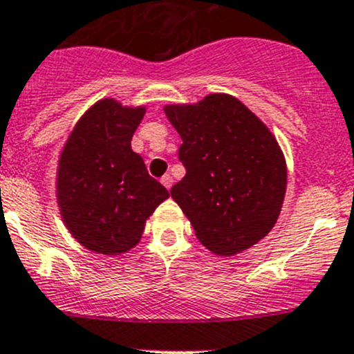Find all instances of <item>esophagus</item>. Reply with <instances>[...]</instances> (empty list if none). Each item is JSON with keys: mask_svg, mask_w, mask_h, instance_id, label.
Returning a JSON list of instances; mask_svg holds the SVG:
<instances>
[{"mask_svg": "<svg viewBox=\"0 0 354 354\" xmlns=\"http://www.w3.org/2000/svg\"><path fill=\"white\" fill-rule=\"evenodd\" d=\"M160 183H162L164 187H166L167 190H169V188L173 187V176H171V174H164V176L160 178Z\"/></svg>", "mask_w": 354, "mask_h": 354, "instance_id": "1", "label": "esophagus"}]
</instances>
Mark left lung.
Returning <instances> with one entry per match:
<instances>
[{"label": "left lung", "instance_id": "8db88e82", "mask_svg": "<svg viewBox=\"0 0 354 354\" xmlns=\"http://www.w3.org/2000/svg\"><path fill=\"white\" fill-rule=\"evenodd\" d=\"M180 133L187 174L171 197L197 240L233 257L266 238L286 195V159L267 124L234 95L214 92L195 104H166Z\"/></svg>", "mask_w": 354, "mask_h": 354}]
</instances>
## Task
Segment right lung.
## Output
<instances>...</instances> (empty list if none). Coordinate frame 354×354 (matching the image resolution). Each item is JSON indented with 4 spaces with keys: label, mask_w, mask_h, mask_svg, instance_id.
I'll return each instance as SVG.
<instances>
[{
    "label": "right lung",
    "mask_w": 354,
    "mask_h": 354,
    "mask_svg": "<svg viewBox=\"0 0 354 354\" xmlns=\"http://www.w3.org/2000/svg\"><path fill=\"white\" fill-rule=\"evenodd\" d=\"M145 111L99 99L63 145L56 171L59 214L71 236L91 252L108 257L130 252L157 205L169 197L131 151Z\"/></svg>",
    "instance_id": "1"
}]
</instances>
